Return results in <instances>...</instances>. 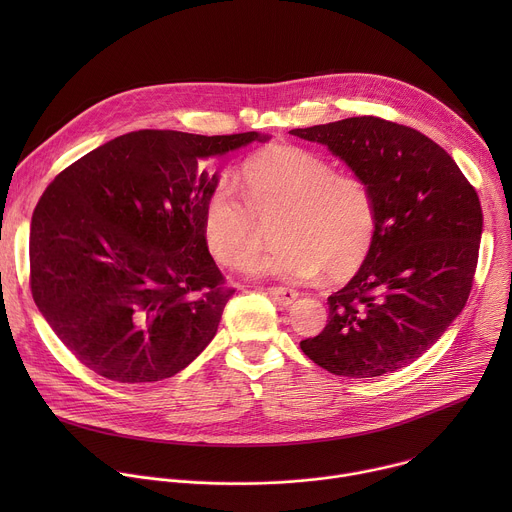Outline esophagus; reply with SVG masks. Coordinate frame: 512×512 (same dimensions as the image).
<instances>
[{
    "mask_svg": "<svg viewBox=\"0 0 512 512\" xmlns=\"http://www.w3.org/2000/svg\"><path fill=\"white\" fill-rule=\"evenodd\" d=\"M269 296L279 306H289L298 300V291L289 287H269Z\"/></svg>",
    "mask_w": 512,
    "mask_h": 512,
    "instance_id": "esophagus-1",
    "label": "esophagus"
}]
</instances>
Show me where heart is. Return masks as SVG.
<instances>
[{"label":"heart","instance_id":"1","mask_svg":"<svg viewBox=\"0 0 512 512\" xmlns=\"http://www.w3.org/2000/svg\"><path fill=\"white\" fill-rule=\"evenodd\" d=\"M243 198L227 182L214 186L202 210V239L225 267L243 269L273 225L277 249L251 267L253 275L312 279L324 269L340 281L367 259L377 231L371 186L302 145L271 143L241 170Z\"/></svg>","mask_w":512,"mask_h":512}]
</instances>
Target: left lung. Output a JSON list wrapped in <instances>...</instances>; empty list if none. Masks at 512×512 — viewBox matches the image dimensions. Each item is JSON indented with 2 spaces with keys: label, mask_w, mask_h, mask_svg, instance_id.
Instances as JSON below:
<instances>
[{
  "label": "left lung",
  "mask_w": 512,
  "mask_h": 512,
  "mask_svg": "<svg viewBox=\"0 0 512 512\" xmlns=\"http://www.w3.org/2000/svg\"><path fill=\"white\" fill-rule=\"evenodd\" d=\"M289 133L326 145L371 186L377 206L367 259L328 298L326 328L300 346L340 377L403 369L468 302L482 237L478 194L444 148L393 121L348 117Z\"/></svg>",
  "instance_id": "8db88e82"
}]
</instances>
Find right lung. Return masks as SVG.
<instances>
[{
  "label": "right lung",
  "mask_w": 512,
  "mask_h": 512,
  "mask_svg": "<svg viewBox=\"0 0 512 512\" xmlns=\"http://www.w3.org/2000/svg\"><path fill=\"white\" fill-rule=\"evenodd\" d=\"M267 139L131 131L44 190L30 229L32 298L85 367L117 383H156L210 344L235 289L202 239L218 184L202 160Z\"/></svg>",
  "instance_id": "right-lung-1"
}]
</instances>
